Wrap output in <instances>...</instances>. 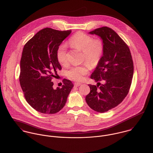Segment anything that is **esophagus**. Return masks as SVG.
Returning a JSON list of instances; mask_svg holds the SVG:
<instances>
[{
  "label": "esophagus",
  "instance_id": "1",
  "mask_svg": "<svg viewBox=\"0 0 153 153\" xmlns=\"http://www.w3.org/2000/svg\"><path fill=\"white\" fill-rule=\"evenodd\" d=\"M80 85H81V83H74V86H76V87H78V86H79Z\"/></svg>",
  "mask_w": 153,
  "mask_h": 153
}]
</instances>
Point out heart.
Here are the masks:
<instances>
[{
	"mask_svg": "<svg viewBox=\"0 0 153 153\" xmlns=\"http://www.w3.org/2000/svg\"><path fill=\"white\" fill-rule=\"evenodd\" d=\"M68 44L73 48L82 51L83 59L90 62L93 65H96L102 58L103 53V44L99 38L93 39L91 36L78 32L69 39ZM57 58L62 65L67 63V48L64 44H60L57 50ZM91 68L90 64L85 62L83 64L72 67L68 71V76L77 82L83 80Z\"/></svg>",
	"mask_w": 153,
	"mask_h": 153,
	"instance_id": "obj_1",
	"label": "heart"
}]
</instances>
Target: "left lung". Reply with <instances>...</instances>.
<instances>
[{
	"instance_id": "1",
	"label": "left lung",
	"mask_w": 153,
	"mask_h": 153,
	"mask_svg": "<svg viewBox=\"0 0 153 153\" xmlns=\"http://www.w3.org/2000/svg\"><path fill=\"white\" fill-rule=\"evenodd\" d=\"M89 33L100 37L103 53L91 76L98 85H89L91 92L86 101L93 110L103 113L117 106L128 94L134 64L129 47L113 30L103 27ZM100 81L104 82L102 85Z\"/></svg>"
}]
</instances>
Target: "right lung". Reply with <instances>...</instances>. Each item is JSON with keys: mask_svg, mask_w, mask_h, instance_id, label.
I'll return each instance as SVG.
<instances>
[{"mask_svg": "<svg viewBox=\"0 0 153 153\" xmlns=\"http://www.w3.org/2000/svg\"><path fill=\"white\" fill-rule=\"evenodd\" d=\"M71 32V30L46 28L37 32L24 47L19 82L27 102L40 113L54 114L59 112L73 88L72 82L65 79L61 88L54 89L51 82L61 70L57 50Z\"/></svg>", "mask_w": 153, "mask_h": 153, "instance_id": "1", "label": "right lung"}]
</instances>
